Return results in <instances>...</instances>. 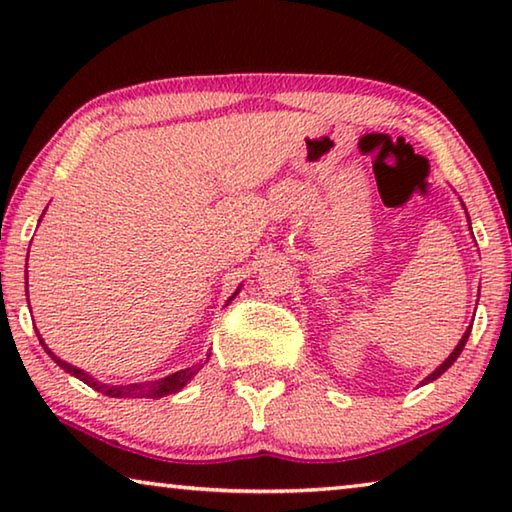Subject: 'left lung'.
I'll use <instances>...</instances> for the list:
<instances>
[{
  "label": "left lung",
  "instance_id": "8db88e82",
  "mask_svg": "<svg viewBox=\"0 0 512 512\" xmlns=\"http://www.w3.org/2000/svg\"><path fill=\"white\" fill-rule=\"evenodd\" d=\"M467 221H470V216H467ZM472 230V228H470ZM470 332H472V325L470 327H467L465 329V334H463V339L461 341H458V345H456V348H454V352L452 354H449V357L443 361V363H440V366L436 368V370H433L431 372V375L427 377V379H424L422 381V384H429V381H433V379H438L440 375H443V372L449 368V366H452V363L458 359V354H461L463 352V348H465V343H467V339H470Z\"/></svg>",
  "mask_w": 512,
  "mask_h": 512
}]
</instances>
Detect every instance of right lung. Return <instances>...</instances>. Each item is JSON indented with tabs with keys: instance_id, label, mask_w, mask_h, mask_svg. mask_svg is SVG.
<instances>
[{
	"instance_id": "1",
	"label": "right lung",
	"mask_w": 512,
	"mask_h": 512,
	"mask_svg": "<svg viewBox=\"0 0 512 512\" xmlns=\"http://www.w3.org/2000/svg\"><path fill=\"white\" fill-rule=\"evenodd\" d=\"M29 287V284H27ZM239 291V289H237ZM237 296V293H235ZM232 296V298H235ZM230 298V300H232ZM29 300V298H27ZM36 334H38V329H36ZM38 339H40V334H38ZM40 343H42V348L47 350V354L51 359H54L60 368H63L65 372H69V375H74L76 379H81L83 384H88L90 388H94V391H99V393H103V395H108V397H151V400H160V397H164V395H171V393H178L180 388H185L189 381L194 379V375L198 370L203 368V361L201 363H194L192 368H185V370H178V372H173V375H169V377H164V379H155V381H144V384H126V386H108V384H101V381H97L94 377H90L88 372H83V370H79V368H74V366H69L67 361H63V359H58L54 352H51L47 345H45V341L40 339ZM207 359H210V354H207ZM207 363V361H205Z\"/></svg>"
}]
</instances>
